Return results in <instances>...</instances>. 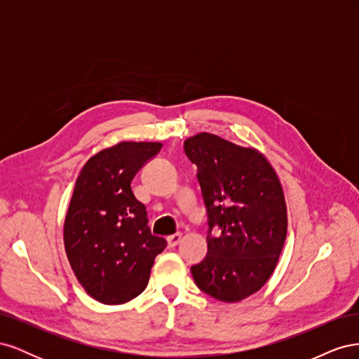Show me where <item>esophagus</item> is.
<instances>
[{
  "label": "esophagus",
  "mask_w": 359,
  "mask_h": 359,
  "mask_svg": "<svg viewBox=\"0 0 359 359\" xmlns=\"http://www.w3.org/2000/svg\"><path fill=\"white\" fill-rule=\"evenodd\" d=\"M181 233H175V235H170V236H168V244H169V247H175V245H178L180 243H181Z\"/></svg>",
  "instance_id": "obj_1"
}]
</instances>
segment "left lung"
<instances>
[{"label": "left lung", "instance_id": "8db88e82", "mask_svg": "<svg viewBox=\"0 0 359 359\" xmlns=\"http://www.w3.org/2000/svg\"><path fill=\"white\" fill-rule=\"evenodd\" d=\"M198 166L208 214V253L191 266L196 286L210 297L238 302L274 273L287 233L283 189L266 157L211 133L184 142ZM214 226L221 232L212 233Z\"/></svg>", "mask_w": 359, "mask_h": 359}]
</instances>
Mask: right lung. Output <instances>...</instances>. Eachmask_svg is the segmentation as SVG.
Wrapping results in <instances>:
<instances>
[{
	"label": "right lung",
	"mask_w": 359,
	"mask_h": 359,
	"mask_svg": "<svg viewBox=\"0 0 359 359\" xmlns=\"http://www.w3.org/2000/svg\"><path fill=\"white\" fill-rule=\"evenodd\" d=\"M160 149V142H119L93 156L76 180L64 247L76 278L99 302L124 304L142 293L168 245L151 233L145 205L130 186Z\"/></svg>",
	"instance_id": "right-lung-1"
}]
</instances>
